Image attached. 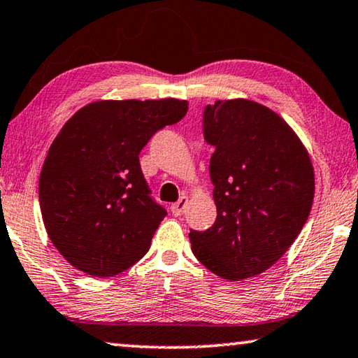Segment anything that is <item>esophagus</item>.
<instances>
[{
	"mask_svg": "<svg viewBox=\"0 0 358 358\" xmlns=\"http://www.w3.org/2000/svg\"><path fill=\"white\" fill-rule=\"evenodd\" d=\"M188 197L186 196H181L178 202H175L172 207H170V210H172L173 215H177V217H180V215L185 213V208L188 207Z\"/></svg>",
	"mask_w": 358,
	"mask_h": 358,
	"instance_id": "1",
	"label": "esophagus"
}]
</instances>
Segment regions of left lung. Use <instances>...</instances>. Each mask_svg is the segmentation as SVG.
I'll list each match as a JSON object with an SVG mask.
<instances>
[{"label":"left lung","mask_w":358,"mask_h":358,"mask_svg":"<svg viewBox=\"0 0 358 358\" xmlns=\"http://www.w3.org/2000/svg\"><path fill=\"white\" fill-rule=\"evenodd\" d=\"M203 134L215 146L210 178L218 215L210 229H191L192 253L221 279H250L287 253L309 217L310 156L285 119L247 99L208 105Z\"/></svg>","instance_id":"left-lung-1"}]
</instances>
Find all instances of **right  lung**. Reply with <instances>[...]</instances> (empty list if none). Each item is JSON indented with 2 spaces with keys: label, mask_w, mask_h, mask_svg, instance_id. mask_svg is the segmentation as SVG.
I'll return each instance as SVG.
<instances>
[{
  "label": "right lung",
  "mask_w": 358,
  "mask_h": 358,
  "mask_svg": "<svg viewBox=\"0 0 358 358\" xmlns=\"http://www.w3.org/2000/svg\"><path fill=\"white\" fill-rule=\"evenodd\" d=\"M188 101L99 100L73 115L44 159L39 206L68 263L94 277L129 269L148 252L167 212L151 201L138 155Z\"/></svg>",
  "instance_id": "add662e5"
}]
</instances>
